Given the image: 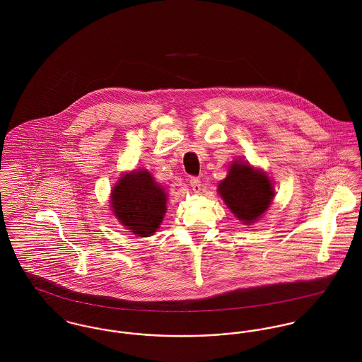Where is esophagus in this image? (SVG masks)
Wrapping results in <instances>:
<instances>
[{
  "instance_id": "obj_1",
  "label": "esophagus",
  "mask_w": 362,
  "mask_h": 362,
  "mask_svg": "<svg viewBox=\"0 0 362 362\" xmlns=\"http://www.w3.org/2000/svg\"><path fill=\"white\" fill-rule=\"evenodd\" d=\"M190 186H192V189L194 190V192H200L201 189V180L199 177H196V176H193V177H190Z\"/></svg>"
}]
</instances>
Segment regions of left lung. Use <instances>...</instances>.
<instances>
[{
    "label": "left lung",
    "instance_id": "8db88e82",
    "mask_svg": "<svg viewBox=\"0 0 362 362\" xmlns=\"http://www.w3.org/2000/svg\"><path fill=\"white\" fill-rule=\"evenodd\" d=\"M219 194L240 221L251 223L269 206L274 189L262 172L254 170L247 163L235 162L228 177L219 185Z\"/></svg>",
    "mask_w": 362,
    "mask_h": 362
}]
</instances>
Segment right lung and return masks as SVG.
<instances>
[{
	"label": "right lung",
	"instance_id": "obj_1",
	"mask_svg": "<svg viewBox=\"0 0 362 362\" xmlns=\"http://www.w3.org/2000/svg\"><path fill=\"white\" fill-rule=\"evenodd\" d=\"M112 211L132 233L147 238L160 228L166 196L147 170H134L124 175L115 186Z\"/></svg>",
	"mask_w": 362,
	"mask_h": 362
}]
</instances>
